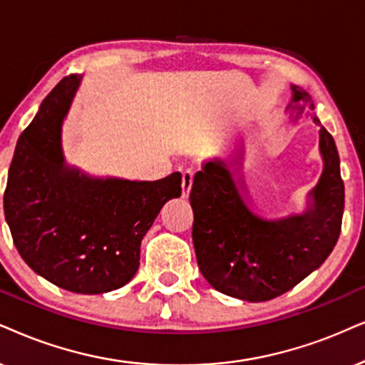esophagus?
<instances>
[{
    "instance_id": "34e87169",
    "label": "esophagus",
    "mask_w": 365,
    "mask_h": 365,
    "mask_svg": "<svg viewBox=\"0 0 365 365\" xmlns=\"http://www.w3.org/2000/svg\"><path fill=\"white\" fill-rule=\"evenodd\" d=\"M192 183H193V173L190 170L182 172V197L183 198H188V195H190Z\"/></svg>"
}]
</instances>
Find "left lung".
I'll use <instances>...</instances> for the list:
<instances>
[{
	"label": "left lung",
	"instance_id": "1",
	"mask_svg": "<svg viewBox=\"0 0 365 365\" xmlns=\"http://www.w3.org/2000/svg\"><path fill=\"white\" fill-rule=\"evenodd\" d=\"M292 92L288 109L297 110L294 119L307 108L320 126L324 158V172L308 193L303 214L267 220L251 210L241 193L246 192L239 175L242 148L234 172L222 160H209L193 177L192 239L198 269L217 292L246 302H267L289 292L324 264L342 229L345 192L335 141L313 113L310 94L298 86Z\"/></svg>",
	"mask_w": 365,
	"mask_h": 365
}]
</instances>
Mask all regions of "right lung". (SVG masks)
Instances as JSON below:
<instances>
[{
    "mask_svg": "<svg viewBox=\"0 0 365 365\" xmlns=\"http://www.w3.org/2000/svg\"><path fill=\"white\" fill-rule=\"evenodd\" d=\"M81 77H63L18 138L4 190L13 242L36 274L72 293L131 281L161 207L182 195V175L155 182L94 178L66 163L62 123Z\"/></svg>",
    "mask_w": 365,
    "mask_h": 365,
    "instance_id": "1",
    "label": "right lung"
}]
</instances>
